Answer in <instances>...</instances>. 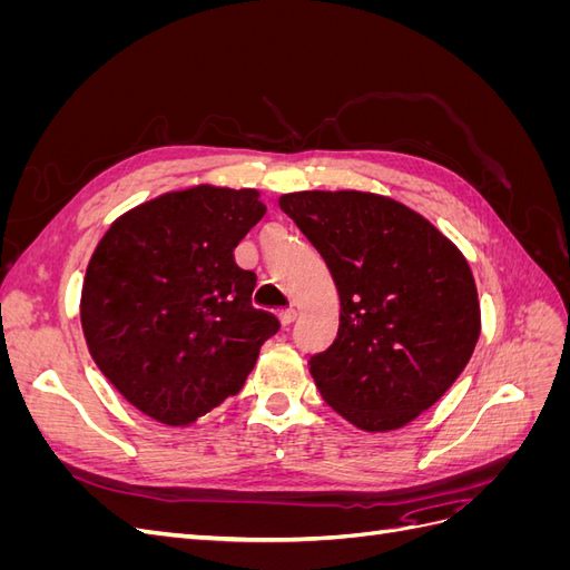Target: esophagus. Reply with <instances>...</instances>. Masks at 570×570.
<instances>
[{"instance_id":"obj_1","label":"esophagus","mask_w":570,"mask_h":570,"mask_svg":"<svg viewBox=\"0 0 570 570\" xmlns=\"http://www.w3.org/2000/svg\"><path fill=\"white\" fill-rule=\"evenodd\" d=\"M278 318H281V323L287 327V325H292V323L297 321V312H295V308H285V312L278 314Z\"/></svg>"}]
</instances>
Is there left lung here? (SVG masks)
Masks as SVG:
<instances>
[{
	"instance_id": "8db88e82",
	"label": "left lung",
	"mask_w": 570,
	"mask_h": 570,
	"mask_svg": "<svg viewBox=\"0 0 570 570\" xmlns=\"http://www.w3.org/2000/svg\"><path fill=\"white\" fill-rule=\"evenodd\" d=\"M331 271L340 327L308 361L342 419L390 433L454 385L480 337L465 256L406 204L358 189H306L278 199Z\"/></svg>"
}]
</instances>
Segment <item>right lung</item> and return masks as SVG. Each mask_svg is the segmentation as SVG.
<instances>
[{
    "label": "right lung",
    "instance_id": "right-lung-1",
    "mask_svg": "<svg viewBox=\"0 0 570 570\" xmlns=\"http://www.w3.org/2000/svg\"><path fill=\"white\" fill-rule=\"evenodd\" d=\"M262 193L193 185L120 214L80 295L99 371L145 416L193 425L243 390L278 318L252 306L256 275L235 247L264 218Z\"/></svg>",
    "mask_w": 570,
    "mask_h": 570
}]
</instances>
